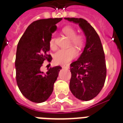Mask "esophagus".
Wrapping results in <instances>:
<instances>
[{"instance_id": "obj_1", "label": "esophagus", "mask_w": 123, "mask_h": 123, "mask_svg": "<svg viewBox=\"0 0 123 123\" xmlns=\"http://www.w3.org/2000/svg\"><path fill=\"white\" fill-rule=\"evenodd\" d=\"M62 68L64 69H69V64L64 65V66H62Z\"/></svg>"}]
</instances>
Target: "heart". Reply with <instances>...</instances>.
<instances>
[{"instance_id":"heart-1","label":"heart","mask_w":123,"mask_h":123,"mask_svg":"<svg viewBox=\"0 0 123 123\" xmlns=\"http://www.w3.org/2000/svg\"><path fill=\"white\" fill-rule=\"evenodd\" d=\"M62 32L64 35L70 38L71 43L73 45L81 49L85 43L84 37L81 35H77L76 31L74 28L67 26L62 29ZM49 46L52 50H55L57 48L55 39L52 37L50 40ZM77 55V52L74 47H69L66 49H61L57 52L54 55V61L56 64H65L68 63L72 59H73Z\"/></svg>"}]
</instances>
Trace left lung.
Wrapping results in <instances>:
<instances>
[{
  "mask_svg": "<svg viewBox=\"0 0 123 123\" xmlns=\"http://www.w3.org/2000/svg\"><path fill=\"white\" fill-rule=\"evenodd\" d=\"M78 24L86 37L84 50L77 61L71 64L69 88L74 97L88 101L97 95L104 85L106 65L101 41L95 29L82 18H64Z\"/></svg>",
  "mask_w": 123,
  "mask_h": 123,
  "instance_id": "left-lung-1",
  "label": "left lung"
}]
</instances>
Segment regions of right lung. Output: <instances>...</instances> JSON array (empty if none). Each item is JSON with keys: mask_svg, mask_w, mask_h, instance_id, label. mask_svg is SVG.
<instances>
[{"mask_svg": "<svg viewBox=\"0 0 123 123\" xmlns=\"http://www.w3.org/2000/svg\"><path fill=\"white\" fill-rule=\"evenodd\" d=\"M62 18L43 19L33 22L19 41L15 61L16 81L21 92L35 103L46 101L51 95L54 84L62 68H50L45 73L40 68L45 60L51 62L48 54L52 33Z\"/></svg>", "mask_w": 123, "mask_h": 123, "instance_id": "obj_1", "label": "right lung"}]
</instances>
